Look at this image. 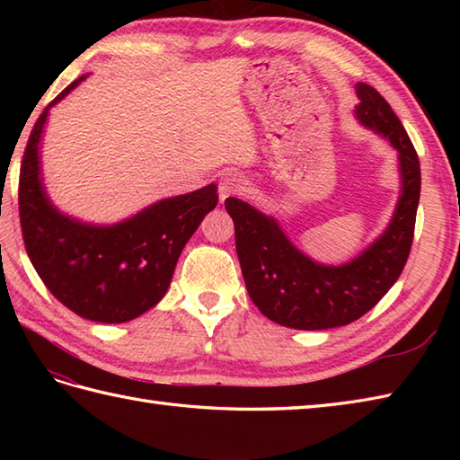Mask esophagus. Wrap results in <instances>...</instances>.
<instances>
[{
    "label": "esophagus",
    "mask_w": 460,
    "mask_h": 460,
    "mask_svg": "<svg viewBox=\"0 0 460 460\" xmlns=\"http://www.w3.org/2000/svg\"><path fill=\"white\" fill-rule=\"evenodd\" d=\"M249 190V181L245 175L241 173H225L221 181H219V198L225 201L227 198H233V195H243Z\"/></svg>",
    "instance_id": "obj_1"
}]
</instances>
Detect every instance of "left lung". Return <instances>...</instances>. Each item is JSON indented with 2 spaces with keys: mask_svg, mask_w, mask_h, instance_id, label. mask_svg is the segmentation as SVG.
<instances>
[{
  "mask_svg": "<svg viewBox=\"0 0 460 460\" xmlns=\"http://www.w3.org/2000/svg\"><path fill=\"white\" fill-rule=\"evenodd\" d=\"M356 119L399 152L402 195L387 229L359 257L340 267L300 252L279 223L237 198L225 199L251 300L269 320L295 330H328L361 318L395 285L411 251L421 168L392 106L374 86L356 84Z\"/></svg>",
  "mask_w": 460,
  "mask_h": 460,
  "instance_id": "left-lung-1",
  "label": "left lung"
}]
</instances>
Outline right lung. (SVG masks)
I'll return each mask as SVG.
<instances>
[{
  "label": "right lung",
  "mask_w": 460,
  "mask_h": 460,
  "mask_svg": "<svg viewBox=\"0 0 460 460\" xmlns=\"http://www.w3.org/2000/svg\"><path fill=\"white\" fill-rule=\"evenodd\" d=\"M84 79L49 102L33 126L19 172V219L27 255L49 292L86 320L120 324L164 298L181 249L219 195L217 185L209 183L109 227L58 213L43 188L39 142L49 109Z\"/></svg>",
  "instance_id": "obj_1"
}]
</instances>
